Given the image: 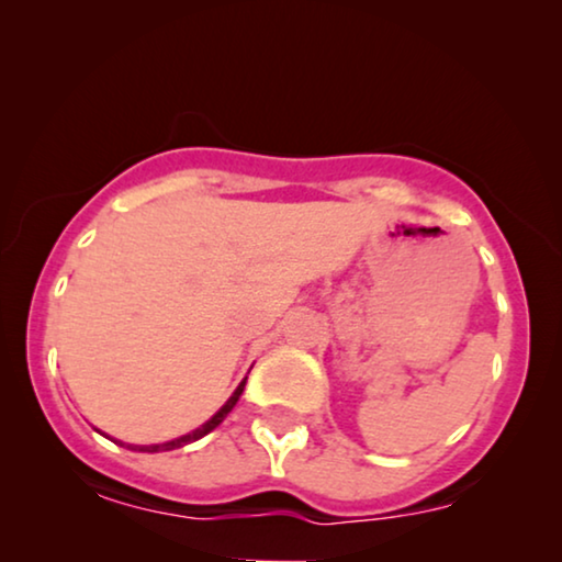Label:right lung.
Listing matches in <instances>:
<instances>
[{
  "label": "right lung",
  "mask_w": 562,
  "mask_h": 562,
  "mask_svg": "<svg viewBox=\"0 0 562 562\" xmlns=\"http://www.w3.org/2000/svg\"><path fill=\"white\" fill-rule=\"evenodd\" d=\"M245 381H248V379H245ZM245 381L240 383V386H237V389H235V394L227 398V404H225V406H222V409H220L217 414H214V417H212L210 422H204V425H202V427H196V429H194V432H189V435H183V437H176V440H171V442H164V445H135V448H137V450H140V452H160V450H176V448H183V445H189V442H194V440H199V437L210 435V432H212V429H214V427H217V425H220V422H222V419H225L229 412H233V406L237 404V398H240V394H243V389H245Z\"/></svg>",
  "instance_id": "1"
}]
</instances>
